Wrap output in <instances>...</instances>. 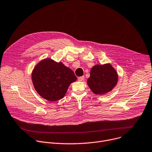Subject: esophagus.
Returning <instances> with one entry per match:
<instances>
[{"mask_svg":"<svg viewBox=\"0 0 152 152\" xmlns=\"http://www.w3.org/2000/svg\"><path fill=\"white\" fill-rule=\"evenodd\" d=\"M77 79H78L79 81H82V80H84V76H83L79 77L77 78Z\"/></svg>","mask_w":152,"mask_h":152,"instance_id":"esophagus-1","label":"esophagus"}]
</instances>
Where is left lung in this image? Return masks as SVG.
<instances>
[{
	"mask_svg": "<svg viewBox=\"0 0 152 152\" xmlns=\"http://www.w3.org/2000/svg\"><path fill=\"white\" fill-rule=\"evenodd\" d=\"M118 80L117 72L111 64H98L91 68L87 84L94 94H104L113 90Z\"/></svg>",
	"mask_w": 152,
	"mask_h": 152,
	"instance_id": "obj_1",
	"label": "left lung"
}]
</instances>
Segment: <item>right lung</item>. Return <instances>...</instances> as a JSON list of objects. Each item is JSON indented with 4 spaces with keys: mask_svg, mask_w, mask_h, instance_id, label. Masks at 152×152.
<instances>
[{
    "mask_svg": "<svg viewBox=\"0 0 152 152\" xmlns=\"http://www.w3.org/2000/svg\"><path fill=\"white\" fill-rule=\"evenodd\" d=\"M31 78L37 93L51 102L62 99L69 86L77 80L70 68L50 58L40 61L35 66Z\"/></svg>",
    "mask_w": 152,
    "mask_h": 152,
    "instance_id": "obj_1",
    "label": "right lung"
}]
</instances>
